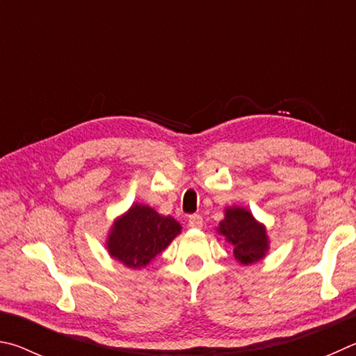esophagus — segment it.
Here are the masks:
<instances>
[{"instance_id":"34e87169","label":"esophagus","mask_w":356,"mask_h":356,"mask_svg":"<svg viewBox=\"0 0 356 356\" xmlns=\"http://www.w3.org/2000/svg\"><path fill=\"white\" fill-rule=\"evenodd\" d=\"M188 225H189L191 228L200 229V228L203 227V217H202L200 214H194V216H191V217H189V220H188Z\"/></svg>"}]
</instances>
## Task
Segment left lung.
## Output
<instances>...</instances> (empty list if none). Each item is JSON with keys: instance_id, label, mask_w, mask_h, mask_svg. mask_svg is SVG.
Here are the masks:
<instances>
[{"instance_id": "1", "label": "left lung", "mask_w": 356, "mask_h": 356, "mask_svg": "<svg viewBox=\"0 0 356 356\" xmlns=\"http://www.w3.org/2000/svg\"><path fill=\"white\" fill-rule=\"evenodd\" d=\"M216 232L233 247V257L239 264H254L270 250V239L264 223L254 219L252 211L242 207H227Z\"/></svg>"}]
</instances>
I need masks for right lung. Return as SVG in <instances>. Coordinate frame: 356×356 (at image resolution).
Masks as SVG:
<instances>
[{"instance_id":"add662e5","label":"right lung","mask_w":356,"mask_h":356,"mask_svg":"<svg viewBox=\"0 0 356 356\" xmlns=\"http://www.w3.org/2000/svg\"><path fill=\"white\" fill-rule=\"evenodd\" d=\"M181 229L172 216H162L148 204L133 203L112 222L104 247L111 258L128 269L140 270L164 252Z\"/></svg>"}]
</instances>
